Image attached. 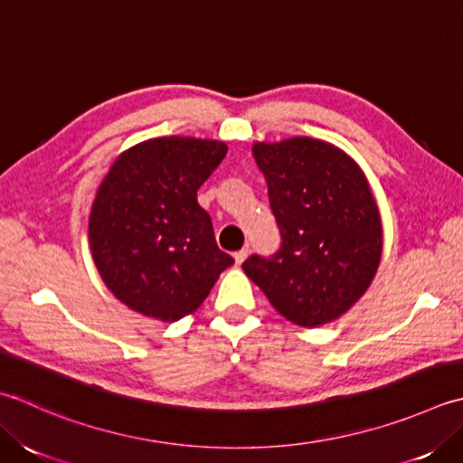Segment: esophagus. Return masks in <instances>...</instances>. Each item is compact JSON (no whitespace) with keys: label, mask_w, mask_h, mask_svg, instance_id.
<instances>
[{"label":"esophagus","mask_w":463,"mask_h":463,"mask_svg":"<svg viewBox=\"0 0 463 463\" xmlns=\"http://www.w3.org/2000/svg\"><path fill=\"white\" fill-rule=\"evenodd\" d=\"M247 257H249V249H241L234 252V260H237V265H242V262L247 260Z\"/></svg>","instance_id":"1"}]
</instances>
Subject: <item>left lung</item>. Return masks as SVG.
<instances>
[{"instance_id": "left-lung-1", "label": "left lung", "mask_w": 463, "mask_h": 463, "mask_svg": "<svg viewBox=\"0 0 463 463\" xmlns=\"http://www.w3.org/2000/svg\"><path fill=\"white\" fill-rule=\"evenodd\" d=\"M280 232L270 257L242 262L269 303L295 325L319 327L347 313L373 280L382 219L364 172L329 142L297 136L252 146Z\"/></svg>"}]
</instances>
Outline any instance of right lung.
<instances>
[{
    "label": "right lung",
    "mask_w": 463,
    "mask_h": 463,
    "mask_svg": "<svg viewBox=\"0 0 463 463\" xmlns=\"http://www.w3.org/2000/svg\"><path fill=\"white\" fill-rule=\"evenodd\" d=\"M224 156V142L162 136L122 152L108 170L90 211V250L106 287L132 311L183 319L234 262L196 201Z\"/></svg>",
    "instance_id": "add662e5"
}]
</instances>
